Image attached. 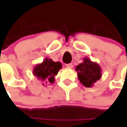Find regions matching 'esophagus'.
<instances>
[{"instance_id":"34e87169","label":"esophagus","mask_w":127,"mask_h":127,"mask_svg":"<svg viewBox=\"0 0 127 127\" xmlns=\"http://www.w3.org/2000/svg\"><path fill=\"white\" fill-rule=\"evenodd\" d=\"M66 66L67 68H71L72 67H73V64H66Z\"/></svg>"}]
</instances>
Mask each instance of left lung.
I'll use <instances>...</instances> for the list:
<instances>
[{
	"instance_id": "obj_1",
	"label": "left lung",
	"mask_w": 127,
	"mask_h": 127,
	"mask_svg": "<svg viewBox=\"0 0 127 127\" xmlns=\"http://www.w3.org/2000/svg\"><path fill=\"white\" fill-rule=\"evenodd\" d=\"M78 78L81 84L87 88L93 87L94 83L102 77V69L100 65L90 60L89 58H83V61L76 66Z\"/></svg>"
}]
</instances>
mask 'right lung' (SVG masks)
Masks as SVG:
<instances>
[{
	"label": "right lung",
	"mask_w": 127,
	"mask_h": 127,
	"mask_svg": "<svg viewBox=\"0 0 127 127\" xmlns=\"http://www.w3.org/2000/svg\"><path fill=\"white\" fill-rule=\"evenodd\" d=\"M61 68L62 65L60 62H55L51 59L46 58L41 64H38L34 67L32 73L39 81L42 82V85H45L46 83H54L55 76Z\"/></svg>",
	"instance_id": "add662e5"
}]
</instances>
